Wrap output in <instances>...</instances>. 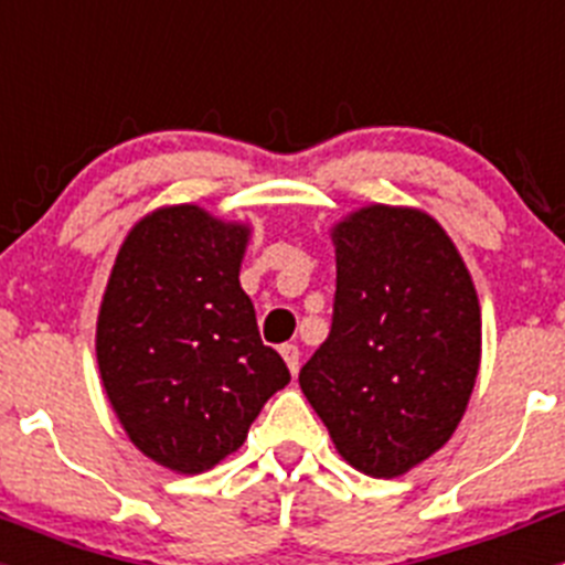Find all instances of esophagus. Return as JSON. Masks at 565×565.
I'll use <instances>...</instances> for the list:
<instances>
[{
  "label": "esophagus",
  "instance_id": "34e87169",
  "mask_svg": "<svg viewBox=\"0 0 565 565\" xmlns=\"http://www.w3.org/2000/svg\"><path fill=\"white\" fill-rule=\"evenodd\" d=\"M279 353H282V359H286L288 371L297 376V371H299V348H297V344H291V342L282 344V348H279Z\"/></svg>",
  "mask_w": 565,
  "mask_h": 565
}]
</instances>
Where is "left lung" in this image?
<instances>
[{
    "instance_id": "left-lung-1",
    "label": "left lung",
    "mask_w": 565,
    "mask_h": 565,
    "mask_svg": "<svg viewBox=\"0 0 565 565\" xmlns=\"http://www.w3.org/2000/svg\"><path fill=\"white\" fill-rule=\"evenodd\" d=\"M331 333L299 387L353 469L398 478L450 441L481 367V306L450 234L371 203L331 228Z\"/></svg>"
}]
</instances>
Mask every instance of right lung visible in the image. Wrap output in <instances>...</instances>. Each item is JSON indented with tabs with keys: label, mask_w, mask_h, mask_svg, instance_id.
I'll return each mask as SVG.
<instances>
[{
	"label": "right lung",
	"mask_w": 565,
	"mask_h": 565,
	"mask_svg": "<svg viewBox=\"0 0 565 565\" xmlns=\"http://www.w3.org/2000/svg\"><path fill=\"white\" fill-rule=\"evenodd\" d=\"M248 237L246 223L194 203L154 209L124 237L98 308V373L115 416L143 456L181 476L237 452L291 382L239 288Z\"/></svg>",
	"instance_id": "1"
}]
</instances>
